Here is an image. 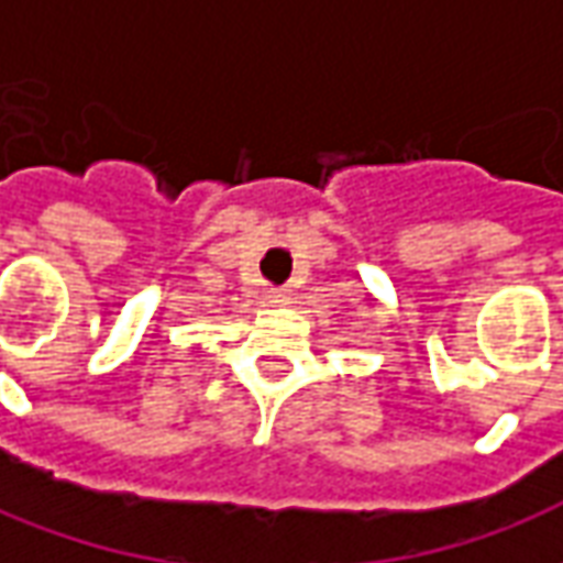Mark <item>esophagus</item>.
I'll return each mask as SVG.
<instances>
[{"mask_svg":"<svg viewBox=\"0 0 563 563\" xmlns=\"http://www.w3.org/2000/svg\"><path fill=\"white\" fill-rule=\"evenodd\" d=\"M268 298H271V301H274V305H280V301H286V295H283V292H271Z\"/></svg>","mask_w":563,"mask_h":563,"instance_id":"obj_1","label":"esophagus"}]
</instances>
